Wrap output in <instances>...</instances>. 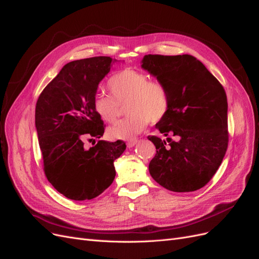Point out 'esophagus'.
Masks as SVG:
<instances>
[{"instance_id": "esophagus-1", "label": "esophagus", "mask_w": 259, "mask_h": 259, "mask_svg": "<svg viewBox=\"0 0 259 259\" xmlns=\"http://www.w3.org/2000/svg\"><path fill=\"white\" fill-rule=\"evenodd\" d=\"M137 143H138L137 139H133V140H130V142H127L126 146H127V148H132V147H134Z\"/></svg>"}]
</instances>
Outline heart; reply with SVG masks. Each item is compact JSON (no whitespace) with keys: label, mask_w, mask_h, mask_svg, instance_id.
I'll return each instance as SVG.
<instances>
[{"label":"heart","mask_w":259,"mask_h":259,"mask_svg":"<svg viewBox=\"0 0 259 259\" xmlns=\"http://www.w3.org/2000/svg\"><path fill=\"white\" fill-rule=\"evenodd\" d=\"M111 95H97L94 110L103 121L112 123L126 106L128 115L107 130L111 139L132 140L149 124L163 120L170 108V93L161 81L134 69H124L114 74L108 83Z\"/></svg>","instance_id":"1"}]
</instances>
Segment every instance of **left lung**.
Returning <instances> with one entry per match:
<instances>
[{
	"label": "left lung",
	"instance_id": "8db88e82",
	"mask_svg": "<svg viewBox=\"0 0 259 259\" xmlns=\"http://www.w3.org/2000/svg\"><path fill=\"white\" fill-rule=\"evenodd\" d=\"M142 64L170 93L169 111L155 127L164 136L177 137L148 136L156 149L149 164L150 175L170 191L198 190L215 175L228 148L226 92L191 55H146Z\"/></svg>",
	"mask_w": 259,
	"mask_h": 259
}]
</instances>
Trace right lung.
I'll return each instance as SVG.
<instances>
[{"label":"right lung","mask_w":259,"mask_h":259,"mask_svg":"<svg viewBox=\"0 0 259 259\" xmlns=\"http://www.w3.org/2000/svg\"><path fill=\"white\" fill-rule=\"evenodd\" d=\"M113 61L98 56L69 62L36 101L35 127L45 176L70 200H91L103 193L115 177L113 162L126 148L122 140L84 146L85 138L104 135L94 99Z\"/></svg>","instance_id":"obj_1"}]
</instances>
